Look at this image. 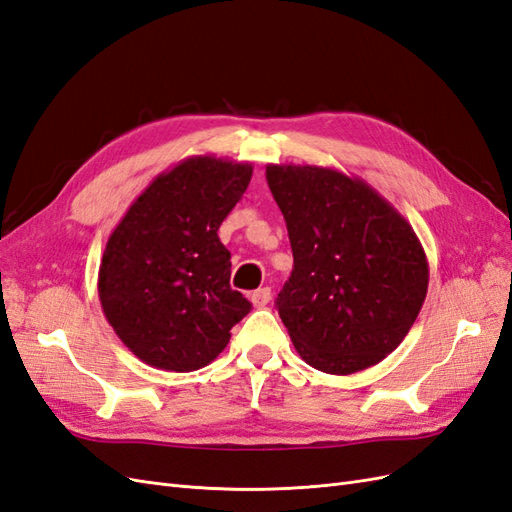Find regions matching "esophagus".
<instances>
[{
    "mask_svg": "<svg viewBox=\"0 0 512 512\" xmlns=\"http://www.w3.org/2000/svg\"><path fill=\"white\" fill-rule=\"evenodd\" d=\"M250 301L254 307H265L271 301V288H258L250 294Z\"/></svg>",
    "mask_w": 512,
    "mask_h": 512,
    "instance_id": "1",
    "label": "esophagus"
}]
</instances>
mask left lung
Returning a JSON list of instances; mask_svg holds the SVG:
<instances>
[{
  "mask_svg": "<svg viewBox=\"0 0 512 512\" xmlns=\"http://www.w3.org/2000/svg\"><path fill=\"white\" fill-rule=\"evenodd\" d=\"M294 267L277 312L301 359L348 376L391 354L421 312L429 265L389 200L335 168L269 164Z\"/></svg>",
  "mask_w": 512,
  "mask_h": 512,
  "instance_id": "1",
  "label": "left lung"
}]
</instances>
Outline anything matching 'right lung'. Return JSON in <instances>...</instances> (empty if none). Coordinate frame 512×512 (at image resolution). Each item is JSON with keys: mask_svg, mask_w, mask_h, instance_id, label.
Instances as JSON below:
<instances>
[{"mask_svg": "<svg viewBox=\"0 0 512 512\" xmlns=\"http://www.w3.org/2000/svg\"><path fill=\"white\" fill-rule=\"evenodd\" d=\"M252 164L192 156L153 179L106 241L102 312L143 363L166 371L209 365L252 303L230 288L220 224L252 179Z\"/></svg>", "mask_w": 512, "mask_h": 512, "instance_id": "obj_1", "label": "right lung"}]
</instances>
